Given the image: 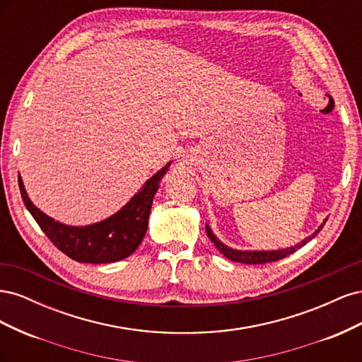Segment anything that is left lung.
<instances>
[{"mask_svg": "<svg viewBox=\"0 0 362 362\" xmlns=\"http://www.w3.org/2000/svg\"><path fill=\"white\" fill-rule=\"evenodd\" d=\"M325 223H326V221L319 226V229H315V231L310 237L303 238L300 243L294 245L291 247L276 249V250H238V249H233V247L223 245L221 240H218L213 234L210 225H205V231H206L208 238L211 240V242L214 243V246L218 250H221L228 259L235 261V262H243V264H264V262H272V261H278V259L286 258V257L291 255L293 252H296L298 249H300L302 246H305L308 242H311V240L322 231V228H323Z\"/></svg>", "mask_w": 362, "mask_h": 362, "instance_id": "obj_1", "label": "left lung"}]
</instances>
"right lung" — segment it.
<instances>
[{
  "mask_svg": "<svg viewBox=\"0 0 362 362\" xmlns=\"http://www.w3.org/2000/svg\"><path fill=\"white\" fill-rule=\"evenodd\" d=\"M169 166L170 163L152 175L144 187L117 213L101 222L86 226H71L54 221L52 217L40 211L36 205H33L25 192L23 178L18 177V181L27 210L35 217L54 246L78 262L104 264V262H115L129 257L141 243L148 229L152 201Z\"/></svg>",
  "mask_w": 362,
  "mask_h": 362,
  "instance_id": "obj_1",
  "label": "right lung"
}]
</instances>
